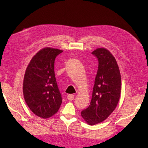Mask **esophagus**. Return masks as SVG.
Listing matches in <instances>:
<instances>
[{
  "label": "esophagus",
  "instance_id": "34e87169",
  "mask_svg": "<svg viewBox=\"0 0 148 148\" xmlns=\"http://www.w3.org/2000/svg\"><path fill=\"white\" fill-rule=\"evenodd\" d=\"M74 95L73 94H69V95H67V99L70 101H72V100H74Z\"/></svg>",
  "mask_w": 148,
  "mask_h": 148
}]
</instances>
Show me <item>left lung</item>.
Wrapping results in <instances>:
<instances>
[{"instance_id":"obj_1","label":"left lung","mask_w":148,"mask_h":148,"mask_svg":"<svg viewBox=\"0 0 148 148\" xmlns=\"http://www.w3.org/2000/svg\"><path fill=\"white\" fill-rule=\"evenodd\" d=\"M92 53L98 59V71L90 104L81 115L88 124L94 125L104 121L116 108L121 80L117 62L108 49L97 48Z\"/></svg>"}]
</instances>
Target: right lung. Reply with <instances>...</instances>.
Returning <instances> with one entry per match:
<instances>
[{
  "label": "right lung",
  "instance_id": "1",
  "mask_svg": "<svg viewBox=\"0 0 148 148\" xmlns=\"http://www.w3.org/2000/svg\"><path fill=\"white\" fill-rule=\"evenodd\" d=\"M62 51L51 48L40 50L33 56L25 74V100L33 113L44 119L56 114L62 102L54 71L55 58Z\"/></svg>",
  "mask_w": 148,
  "mask_h": 148
}]
</instances>
